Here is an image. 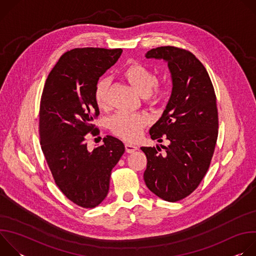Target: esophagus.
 I'll use <instances>...</instances> for the list:
<instances>
[{
  "label": "esophagus",
  "mask_w": 256,
  "mask_h": 256,
  "mask_svg": "<svg viewBox=\"0 0 256 256\" xmlns=\"http://www.w3.org/2000/svg\"><path fill=\"white\" fill-rule=\"evenodd\" d=\"M124 147H126V153H134V151L138 150L136 146H134V144H128V142H126Z\"/></svg>",
  "instance_id": "esophagus-1"
}]
</instances>
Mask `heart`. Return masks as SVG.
I'll return each mask as SVG.
<instances>
[{
  "label": "heart",
  "mask_w": 256,
  "mask_h": 256,
  "mask_svg": "<svg viewBox=\"0 0 256 256\" xmlns=\"http://www.w3.org/2000/svg\"><path fill=\"white\" fill-rule=\"evenodd\" d=\"M122 76L142 95L147 102H158L166 92L165 84L161 81H155L153 72L140 64L132 62L126 66L122 70ZM107 88L108 81L105 78L99 79L95 84L93 96L99 108H105L107 106ZM148 122V116L144 114L120 112L109 120V128L114 134L124 140H134L140 136L142 128Z\"/></svg>",
  "instance_id": "b5f03b06"
}]
</instances>
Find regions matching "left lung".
I'll list each match as a JSON object with an SVG mask.
<instances>
[{"mask_svg": "<svg viewBox=\"0 0 256 256\" xmlns=\"http://www.w3.org/2000/svg\"><path fill=\"white\" fill-rule=\"evenodd\" d=\"M163 58L172 77V93L160 120L150 128L152 140L168 147H142L147 157L144 180L148 188L167 202L194 192L206 174L218 138L216 98L204 64L190 52L160 46L146 54Z\"/></svg>", "mask_w": 256, "mask_h": 256, "instance_id": "8db88e82", "label": "left lung"}]
</instances>
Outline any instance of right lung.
I'll return each instance as SVG.
<instances>
[{
    "mask_svg": "<svg viewBox=\"0 0 256 256\" xmlns=\"http://www.w3.org/2000/svg\"><path fill=\"white\" fill-rule=\"evenodd\" d=\"M122 48H74L64 52L46 81L40 107L42 150L60 190L75 204L92 208L107 196L112 168L124 153L112 136L88 151L86 138L100 130L94 88L114 66Z\"/></svg>",
    "mask_w": 256,
    "mask_h": 256,
    "instance_id": "right-lung-1",
    "label": "right lung"
}]
</instances>
